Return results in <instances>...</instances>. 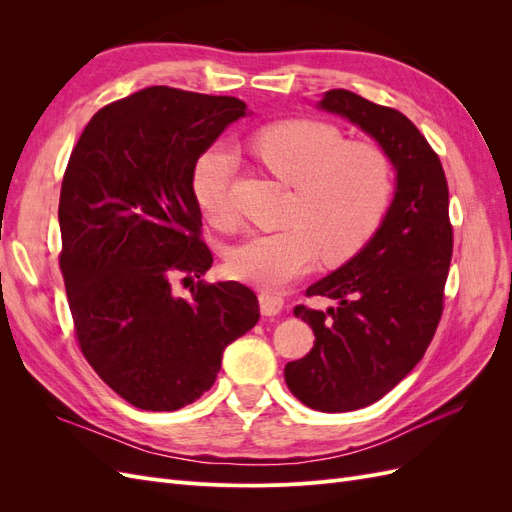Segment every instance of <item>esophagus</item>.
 <instances>
[{"label": "esophagus", "instance_id": "obj_1", "mask_svg": "<svg viewBox=\"0 0 512 512\" xmlns=\"http://www.w3.org/2000/svg\"><path fill=\"white\" fill-rule=\"evenodd\" d=\"M258 301H260L262 316H275V314H280L282 309H284V297H280V294L260 292L258 294Z\"/></svg>", "mask_w": 512, "mask_h": 512}]
</instances>
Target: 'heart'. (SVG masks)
<instances>
[{"instance_id":"heart-1","label":"heart","mask_w":512,"mask_h":512,"mask_svg":"<svg viewBox=\"0 0 512 512\" xmlns=\"http://www.w3.org/2000/svg\"><path fill=\"white\" fill-rule=\"evenodd\" d=\"M252 151L275 177L294 185L288 226L256 232L232 247L226 267L232 277L265 290L282 288L314 265L344 262L359 254L382 226L393 198V166L386 153L346 141L331 123L290 119L260 130ZM232 153L209 147L192 170L198 209L215 226L230 222Z\"/></svg>"}]
</instances>
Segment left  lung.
<instances>
[{"instance_id": "8db88e82", "label": "left lung", "mask_w": 512, "mask_h": 512, "mask_svg": "<svg viewBox=\"0 0 512 512\" xmlns=\"http://www.w3.org/2000/svg\"><path fill=\"white\" fill-rule=\"evenodd\" d=\"M318 106L376 138L397 173L376 235L305 292L339 305L294 307L316 342L284 367L290 393L320 412H350L384 397L423 359L442 318L453 226L438 153L406 115L348 89L327 91Z\"/></svg>"}]
</instances>
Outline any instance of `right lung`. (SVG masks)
Segmentation results:
<instances>
[{"instance_id": "right-lung-1", "label": "right lung", "mask_w": 512, "mask_h": 512, "mask_svg": "<svg viewBox=\"0 0 512 512\" xmlns=\"http://www.w3.org/2000/svg\"><path fill=\"white\" fill-rule=\"evenodd\" d=\"M245 111L230 96L147 87L100 108L68 160L59 269L74 333L96 374L141 410L173 412L209 391L224 348L260 318L239 282L173 294V277L213 265L194 164Z\"/></svg>"}]
</instances>
